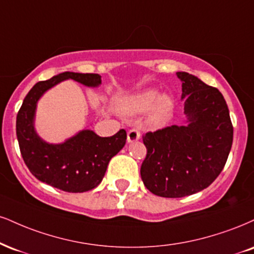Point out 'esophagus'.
I'll list each match as a JSON object with an SVG mask.
<instances>
[{
    "label": "esophagus",
    "mask_w": 254,
    "mask_h": 254,
    "mask_svg": "<svg viewBox=\"0 0 254 254\" xmlns=\"http://www.w3.org/2000/svg\"><path fill=\"white\" fill-rule=\"evenodd\" d=\"M140 138V132L137 129H131L129 132H127V142L132 143L136 142Z\"/></svg>",
    "instance_id": "34e87169"
}]
</instances>
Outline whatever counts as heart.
Here are the masks:
<instances>
[{"instance_id":"obj_1","label":"heart","mask_w":254,"mask_h":254,"mask_svg":"<svg viewBox=\"0 0 254 254\" xmlns=\"http://www.w3.org/2000/svg\"><path fill=\"white\" fill-rule=\"evenodd\" d=\"M174 99L167 93L158 94L155 88L142 91V92L131 96L122 103L121 110L127 115H139L150 111L149 124L151 127H160L170 121L174 114Z\"/></svg>"}]
</instances>
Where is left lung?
Wrapping results in <instances>:
<instances>
[{
    "mask_svg": "<svg viewBox=\"0 0 254 254\" xmlns=\"http://www.w3.org/2000/svg\"><path fill=\"white\" fill-rule=\"evenodd\" d=\"M182 81L186 124L143 136L146 157L140 177L146 189L162 197H183L212 183L230 155L233 127L227 104L218 88L187 72Z\"/></svg>",
    "mask_w": 254,
    "mask_h": 254,
    "instance_id": "1",
    "label": "left lung"
}]
</instances>
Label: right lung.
<instances>
[{"label": "right lung", "instance_id": "right-lung-1", "mask_svg": "<svg viewBox=\"0 0 254 254\" xmlns=\"http://www.w3.org/2000/svg\"><path fill=\"white\" fill-rule=\"evenodd\" d=\"M68 79L87 87L102 84L99 74L74 72H64L36 82L17 114L16 136L24 163L39 181L68 193H84L102 182L110 160L125 145L127 132L122 129L111 137H99L92 130H81L59 144L42 139L34 124L39 99L50 88Z\"/></svg>", "mask_w": 254, "mask_h": 254}]
</instances>
